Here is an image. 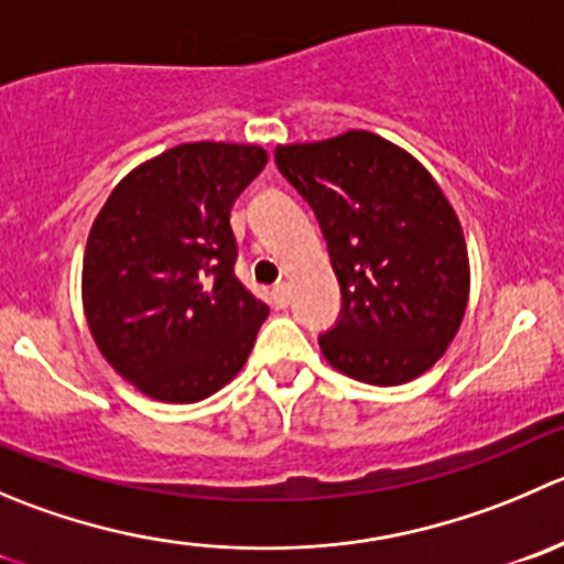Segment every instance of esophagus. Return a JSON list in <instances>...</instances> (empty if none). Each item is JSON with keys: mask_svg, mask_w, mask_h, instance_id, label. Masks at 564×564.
<instances>
[{"mask_svg": "<svg viewBox=\"0 0 564 564\" xmlns=\"http://www.w3.org/2000/svg\"><path fill=\"white\" fill-rule=\"evenodd\" d=\"M272 297H275L278 308H286V305H289V286H286V283H278V286L272 289Z\"/></svg>", "mask_w": 564, "mask_h": 564, "instance_id": "34e87169", "label": "esophagus"}]
</instances>
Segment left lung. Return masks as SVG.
<instances>
[{"instance_id":"8db88e82","label":"left lung","mask_w":564,"mask_h":564,"mask_svg":"<svg viewBox=\"0 0 564 564\" xmlns=\"http://www.w3.org/2000/svg\"><path fill=\"white\" fill-rule=\"evenodd\" d=\"M308 200L341 286V319L319 336L333 369L402 386L433 369L460 330L471 267L460 220L415 156L371 131L275 149Z\"/></svg>"}]
</instances>
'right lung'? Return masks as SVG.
Instances as JSON below:
<instances>
[{"label":"right lung","mask_w":564,"mask_h":564,"mask_svg":"<svg viewBox=\"0 0 564 564\" xmlns=\"http://www.w3.org/2000/svg\"><path fill=\"white\" fill-rule=\"evenodd\" d=\"M267 151L184 143L137 165L93 220L82 305L107 364L156 402L189 404L237 377L270 308L234 275L231 206Z\"/></svg>","instance_id":"obj_1"}]
</instances>
